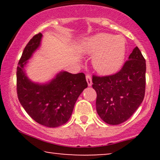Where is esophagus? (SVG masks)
Masks as SVG:
<instances>
[{"instance_id":"1","label":"esophagus","mask_w":160,"mask_h":160,"mask_svg":"<svg viewBox=\"0 0 160 160\" xmlns=\"http://www.w3.org/2000/svg\"><path fill=\"white\" fill-rule=\"evenodd\" d=\"M86 79L87 82V84H88V86L90 87L92 84V78L90 75H87L86 76Z\"/></svg>"}]
</instances>
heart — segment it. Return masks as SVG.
<instances>
[{
    "instance_id": "heart-1",
    "label": "heart",
    "mask_w": 160,
    "mask_h": 160,
    "mask_svg": "<svg viewBox=\"0 0 160 160\" xmlns=\"http://www.w3.org/2000/svg\"><path fill=\"white\" fill-rule=\"evenodd\" d=\"M80 50L93 56L92 65L101 75L110 76L121 69L126 56V40L123 36L99 33L84 40Z\"/></svg>"
}]
</instances>
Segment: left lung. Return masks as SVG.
Wrapping results in <instances>:
<instances>
[{"label":"left lung","instance_id":"obj_1","mask_svg":"<svg viewBox=\"0 0 160 160\" xmlns=\"http://www.w3.org/2000/svg\"><path fill=\"white\" fill-rule=\"evenodd\" d=\"M146 71V60L136 47L118 73L102 77L93 76L96 110L106 123H123L137 110L145 95Z\"/></svg>","mask_w":160,"mask_h":160}]
</instances>
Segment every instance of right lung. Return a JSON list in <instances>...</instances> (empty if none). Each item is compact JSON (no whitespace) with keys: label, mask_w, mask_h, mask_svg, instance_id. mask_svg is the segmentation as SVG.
<instances>
[{"label":"right lung","mask_w":160,"mask_h":160,"mask_svg":"<svg viewBox=\"0 0 160 160\" xmlns=\"http://www.w3.org/2000/svg\"><path fill=\"white\" fill-rule=\"evenodd\" d=\"M43 35L32 37L26 46L17 69L18 99L32 119L49 128H57L68 121L74 106L83 90L87 87L83 73L72 74L61 71L45 83L32 82L25 67L28 60L41 46Z\"/></svg>","instance_id":"1"}]
</instances>
